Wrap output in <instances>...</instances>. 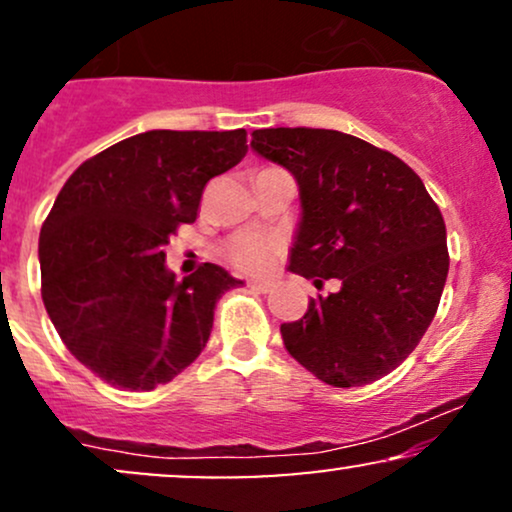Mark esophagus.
Here are the masks:
<instances>
[{
  "mask_svg": "<svg viewBox=\"0 0 512 512\" xmlns=\"http://www.w3.org/2000/svg\"><path fill=\"white\" fill-rule=\"evenodd\" d=\"M248 286H250V291H255V293H272L274 291V286L267 284V281H252V284H248Z\"/></svg>",
  "mask_w": 512,
  "mask_h": 512,
  "instance_id": "34e87169",
  "label": "esophagus"
}]
</instances>
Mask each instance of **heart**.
I'll list each match as a JSON object with an SVG mask.
<instances>
[{"instance_id":"obj_1","label":"heart","mask_w":512,"mask_h":512,"mask_svg":"<svg viewBox=\"0 0 512 512\" xmlns=\"http://www.w3.org/2000/svg\"><path fill=\"white\" fill-rule=\"evenodd\" d=\"M281 240L269 233H240L228 243L226 255L243 272H264L276 260Z\"/></svg>"}]
</instances>
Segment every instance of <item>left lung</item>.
<instances>
[{
  "instance_id": "left-lung-1",
  "label": "left lung",
  "mask_w": 512,
  "mask_h": 512,
  "mask_svg": "<svg viewBox=\"0 0 512 512\" xmlns=\"http://www.w3.org/2000/svg\"><path fill=\"white\" fill-rule=\"evenodd\" d=\"M252 149L301 187L291 272L342 284L281 325L286 349L327 385L383 378L416 349L443 296L450 255L438 204L402 158L337 129H255Z\"/></svg>"
}]
</instances>
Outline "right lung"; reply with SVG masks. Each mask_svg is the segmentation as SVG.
<instances>
[{
    "label": "right lung",
    "mask_w": 512,
    "mask_h": 512,
    "mask_svg": "<svg viewBox=\"0 0 512 512\" xmlns=\"http://www.w3.org/2000/svg\"><path fill=\"white\" fill-rule=\"evenodd\" d=\"M245 151V129H151L64 182L40 228L43 303L64 346L108 385L149 392L207 346L216 301L243 281L204 262L178 284L163 248Z\"/></svg>",
    "instance_id": "right-lung-1"
}]
</instances>
